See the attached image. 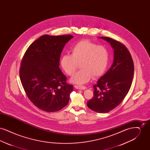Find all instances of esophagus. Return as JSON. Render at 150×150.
<instances>
[{"instance_id": "1", "label": "esophagus", "mask_w": 150, "mask_h": 150, "mask_svg": "<svg viewBox=\"0 0 150 150\" xmlns=\"http://www.w3.org/2000/svg\"><path fill=\"white\" fill-rule=\"evenodd\" d=\"M74 87L77 89H81V90H84L86 89V86H75Z\"/></svg>"}]
</instances>
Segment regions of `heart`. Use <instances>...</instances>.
<instances>
[{
    "label": "heart",
    "instance_id": "obj_1",
    "mask_svg": "<svg viewBox=\"0 0 150 150\" xmlns=\"http://www.w3.org/2000/svg\"><path fill=\"white\" fill-rule=\"evenodd\" d=\"M109 53L103 45H97L89 40L80 41L72 47L71 54L63 55L60 64L65 73L72 75L80 64L81 70L71 79V81L77 84L88 82L92 77L102 75L107 69Z\"/></svg>",
    "mask_w": 150,
    "mask_h": 150
}]
</instances>
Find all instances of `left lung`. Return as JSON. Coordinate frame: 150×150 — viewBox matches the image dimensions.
<instances>
[{"label": "left lung", "mask_w": 150, "mask_h": 150, "mask_svg": "<svg viewBox=\"0 0 150 150\" xmlns=\"http://www.w3.org/2000/svg\"><path fill=\"white\" fill-rule=\"evenodd\" d=\"M114 49L113 64L93 86V98L87 102L90 109L106 113L120 104L127 95L134 76V64L130 53L122 43L108 37H100Z\"/></svg>", "instance_id": "1"}]
</instances>
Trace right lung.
<instances>
[{
  "mask_svg": "<svg viewBox=\"0 0 150 150\" xmlns=\"http://www.w3.org/2000/svg\"><path fill=\"white\" fill-rule=\"evenodd\" d=\"M71 35H44L32 43L21 62L20 77L31 102L46 112H56L69 103L73 86L66 83L59 59Z\"/></svg>",
  "mask_w": 150,
  "mask_h": 150,
  "instance_id": "1",
  "label": "right lung"
}]
</instances>
